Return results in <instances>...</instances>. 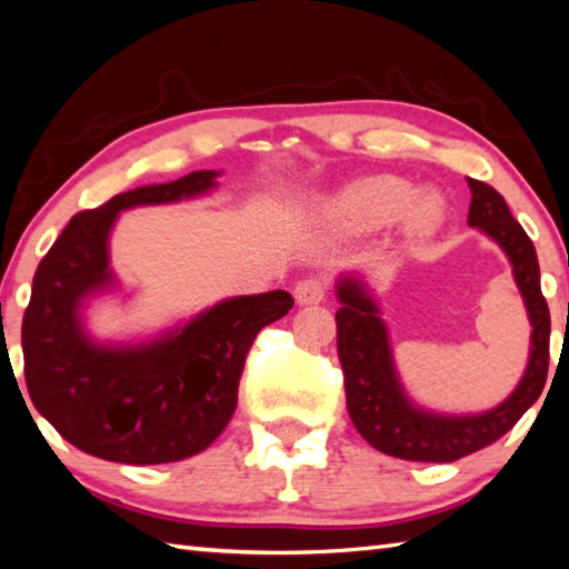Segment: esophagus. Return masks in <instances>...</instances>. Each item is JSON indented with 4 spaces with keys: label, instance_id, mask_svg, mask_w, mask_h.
Listing matches in <instances>:
<instances>
[{
    "label": "esophagus",
    "instance_id": "obj_1",
    "mask_svg": "<svg viewBox=\"0 0 569 569\" xmlns=\"http://www.w3.org/2000/svg\"><path fill=\"white\" fill-rule=\"evenodd\" d=\"M326 291H329V286H326L323 278L319 276H308L303 281L296 283V301L301 306H313V303H321L326 298Z\"/></svg>",
    "mask_w": 569,
    "mask_h": 569
}]
</instances>
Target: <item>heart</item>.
<instances>
[{"mask_svg":"<svg viewBox=\"0 0 569 569\" xmlns=\"http://www.w3.org/2000/svg\"><path fill=\"white\" fill-rule=\"evenodd\" d=\"M323 216L343 233H369L403 218L409 236H431L445 220V200L435 190L413 192L399 176L361 178L323 203Z\"/></svg>","mask_w":569,"mask_h":569,"instance_id":"1","label":"heart"}]
</instances>
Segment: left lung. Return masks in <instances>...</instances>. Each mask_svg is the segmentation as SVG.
I'll use <instances>...</instances> for the list:
<instances>
[{"label":"left lung","mask_w":569,"mask_h":569,"mask_svg":"<svg viewBox=\"0 0 569 569\" xmlns=\"http://www.w3.org/2000/svg\"><path fill=\"white\" fill-rule=\"evenodd\" d=\"M471 190L469 226L479 228L505 250L515 281L525 298L532 346L522 381L512 397L492 411L475 417H445L413 407L393 369L387 326L359 278L339 281L341 308L336 311L339 361L343 369L346 407L359 435L373 449L409 461H457L505 437L539 399L550 366V308L539 288L537 253L525 228L509 213L505 198L487 182L467 178Z\"/></svg>","instance_id":"8db88e82"}]
</instances>
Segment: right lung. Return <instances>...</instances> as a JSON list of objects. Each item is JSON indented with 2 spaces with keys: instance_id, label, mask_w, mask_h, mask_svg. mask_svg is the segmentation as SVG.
I'll use <instances>...</instances> for the list:
<instances>
[{
  "instance_id": "right-lung-1",
  "label": "right lung",
  "mask_w": 569,
  "mask_h": 569,
  "mask_svg": "<svg viewBox=\"0 0 569 569\" xmlns=\"http://www.w3.org/2000/svg\"><path fill=\"white\" fill-rule=\"evenodd\" d=\"M216 170L134 188L64 226L32 281L22 321L34 409L77 449L122 465L198 455L228 427L258 331L291 311L286 291L238 296L140 346L94 343L82 298L112 286L108 238L120 210L176 203L216 188Z\"/></svg>"
}]
</instances>
